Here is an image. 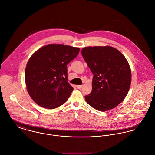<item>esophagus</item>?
<instances>
[{
    "label": "esophagus",
    "instance_id": "obj_1",
    "mask_svg": "<svg viewBox=\"0 0 155 155\" xmlns=\"http://www.w3.org/2000/svg\"><path fill=\"white\" fill-rule=\"evenodd\" d=\"M77 89H82L83 86H82V85H78V86H77Z\"/></svg>",
    "mask_w": 155,
    "mask_h": 155
}]
</instances>
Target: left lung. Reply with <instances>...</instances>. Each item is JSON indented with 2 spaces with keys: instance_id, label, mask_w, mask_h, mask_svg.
Returning <instances> with one entry per match:
<instances>
[{
  "instance_id": "left-lung-1",
  "label": "left lung",
  "mask_w": 155,
  "mask_h": 155,
  "mask_svg": "<svg viewBox=\"0 0 155 155\" xmlns=\"http://www.w3.org/2000/svg\"><path fill=\"white\" fill-rule=\"evenodd\" d=\"M81 54L93 74L92 92L84 96L87 103L100 111L115 108L124 101L131 83L126 58L110 46L85 47Z\"/></svg>"
}]
</instances>
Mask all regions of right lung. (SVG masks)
Segmentation results:
<instances>
[{
	"mask_svg": "<svg viewBox=\"0 0 155 155\" xmlns=\"http://www.w3.org/2000/svg\"><path fill=\"white\" fill-rule=\"evenodd\" d=\"M79 48L49 44L38 50L25 70L28 92L39 105L54 109L63 105L74 88L68 82L67 64L75 58Z\"/></svg>",
	"mask_w": 155,
	"mask_h": 155,
	"instance_id": "obj_1",
	"label": "right lung"
}]
</instances>
